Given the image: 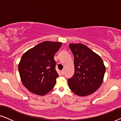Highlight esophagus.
<instances>
[{"instance_id": "1", "label": "esophagus", "mask_w": 121, "mask_h": 121, "mask_svg": "<svg viewBox=\"0 0 121 121\" xmlns=\"http://www.w3.org/2000/svg\"><path fill=\"white\" fill-rule=\"evenodd\" d=\"M61 73L62 75H64V73H65V70H64V69L61 71Z\"/></svg>"}]
</instances>
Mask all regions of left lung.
Returning a JSON list of instances; mask_svg holds the SVG:
<instances>
[{
	"instance_id": "1",
	"label": "left lung",
	"mask_w": 121,
	"mask_h": 121,
	"mask_svg": "<svg viewBox=\"0 0 121 121\" xmlns=\"http://www.w3.org/2000/svg\"><path fill=\"white\" fill-rule=\"evenodd\" d=\"M74 56L75 72L68 79L70 89L79 96L91 95L98 90L104 80L106 67L99 55L85 45L69 44Z\"/></svg>"
}]
</instances>
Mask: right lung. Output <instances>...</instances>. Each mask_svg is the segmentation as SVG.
<instances>
[{"mask_svg": "<svg viewBox=\"0 0 121 121\" xmlns=\"http://www.w3.org/2000/svg\"><path fill=\"white\" fill-rule=\"evenodd\" d=\"M61 45L44 41L22 55L18 70L22 84L30 92L44 96L54 88L59 77L54 57Z\"/></svg>", "mask_w": 121, "mask_h": 121, "instance_id": "1", "label": "right lung"}]
</instances>
